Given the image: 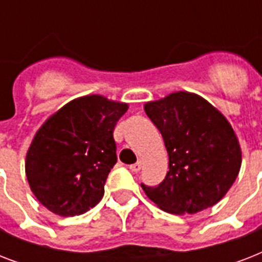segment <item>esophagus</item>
Here are the masks:
<instances>
[{
    "label": "esophagus",
    "instance_id": "34e87169",
    "mask_svg": "<svg viewBox=\"0 0 262 262\" xmlns=\"http://www.w3.org/2000/svg\"><path fill=\"white\" fill-rule=\"evenodd\" d=\"M141 166H143L141 162H137V163L135 164H130V166H129V170H130L132 172H139L140 170H141Z\"/></svg>",
    "mask_w": 262,
    "mask_h": 262
}]
</instances>
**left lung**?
Instances as JSON below:
<instances>
[{"instance_id": "8db88e82", "label": "left lung", "mask_w": 262, "mask_h": 262, "mask_svg": "<svg viewBox=\"0 0 262 262\" xmlns=\"http://www.w3.org/2000/svg\"><path fill=\"white\" fill-rule=\"evenodd\" d=\"M144 110L162 133L168 154L163 182L141 183L148 199L175 215L197 213L219 203L242 163L239 141L226 117L185 91L145 103Z\"/></svg>"}]
</instances>
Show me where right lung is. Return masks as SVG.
I'll use <instances>...</instances> for the list:
<instances>
[{
	"label": "right lung",
	"mask_w": 262,
	"mask_h": 262,
	"mask_svg": "<svg viewBox=\"0 0 262 262\" xmlns=\"http://www.w3.org/2000/svg\"><path fill=\"white\" fill-rule=\"evenodd\" d=\"M126 103L87 95L67 103L36 132L26 175L39 203L55 215L85 213L102 200L117 163L113 132Z\"/></svg>",
	"instance_id": "right-lung-1"
}]
</instances>
